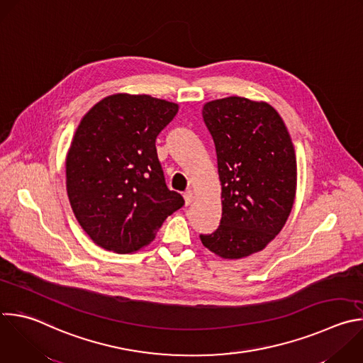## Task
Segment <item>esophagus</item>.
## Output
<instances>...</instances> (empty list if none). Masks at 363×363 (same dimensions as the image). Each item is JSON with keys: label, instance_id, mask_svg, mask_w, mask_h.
Wrapping results in <instances>:
<instances>
[{"label": "esophagus", "instance_id": "obj_1", "mask_svg": "<svg viewBox=\"0 0 363 363\" xmlns=\"http://www.w3.org/2000/svg\"><path fill=\"white\" fill-rule=\"evenodd\" d=\"M184 199H185V205H189L192 202V191L191 189L184 192Z\"/></svg>", "mask_w": 363, "mask_h": 363}]
</instances>
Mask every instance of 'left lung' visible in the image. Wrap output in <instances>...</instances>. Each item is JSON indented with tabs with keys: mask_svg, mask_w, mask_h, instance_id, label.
<instances>
[{
	"mask_svg": "<svg viewBox=\"0 0 363 363\" xmlns=\"http://www.w3.org/2000/svg\"><path fill=\"white\" fill-rule=\"evenodd\" d=\"M222 186L216 230L199 235L225 259L262 251L284 228L296 192V157L279 113L267 102L228 96L206 102Z\"/></svg>",
	"mask_w": 363,
	"mask_h": 363,
	"instance_id": "8db88e82",
	"label": "left lung"
}]
</instances>
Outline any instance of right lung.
<instances>
[{
  "instance_id": "1",
  "label": "right lung",
  "mask_w": 363,
  "mask_h": 363,
  "mask_svg": "<svg viewBox=\"0 0 363 363\" xmlns=\"http://www.w3.org/2000/svg\"><path fill=\"white\" fill-rule=\"evenodd\" d=\"M177 112L178 105L165 99L113 94L81 119L65 162L67 192L98 247L135 252L185 203L168 189L155 147Z\"/></svg>"
}]
</instances>
